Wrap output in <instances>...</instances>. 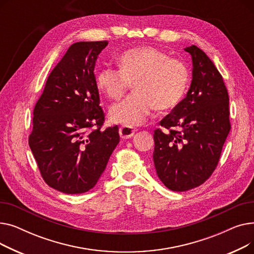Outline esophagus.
Instances as JSON below:
<instances>
[{"label": "esophagus", "instance_id": "esophagus-1", "mask_svg": "<svg viewBox=\"0 0 254 254\" xmlns=\"http://www.w3.org/2000/svg\"><path fill=\"white\" fill-rule=\"evenodd\" d=\"M136 130V127L131 126H122L119 127V135L123 139H129L134 136Z\"/></svg>", "mask_w": 254, "mask_h": 254}]
</instances>
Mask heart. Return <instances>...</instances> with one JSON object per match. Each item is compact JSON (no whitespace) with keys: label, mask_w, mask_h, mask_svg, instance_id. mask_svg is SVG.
Instances as JSON below:
<instances>
[{"label":"heart","mask_w":254,"mask_h":254,"mask_svg":"<svg viewBox=\"0 0 254 254\" xmlns=\"http://www.w3.org/2000/svg\"><path fill=\"white\" fill-rule=\"evenodd\" d=\"M190 82L186 64L155 47L131 48L119 57V69L106 65L97 75V85L110 100L122 98L130 83L132 92L110 110L112 122L136 126L151 111H167L179 104Z\"/></svg>","instance_id":"heart-1"}]
</instances>
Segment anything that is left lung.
<instances>
[{"label": "left lung", "instance_id": "1", "mask_svg": "<svg viewBox=\"0 0 254 254\" xmlns=\"http://www.w3.org/2000/svg\"><path fill=\"white\" fill-rule=\"evenodd\" d=\"M185 51L192 58L190 88L153 135L157 176L173 191L197 188L211 177L231 129L221 74L202 49L191 45Z\"/></svg>", "mask_w": 254, "mask_h": 254}]
</instances>
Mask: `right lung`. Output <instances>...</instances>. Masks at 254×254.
<instances>
[{
  "label": "right lung",
  "instance_id": "1",
  "mask_svg": "<svg viewBox=\"0 0 254 254\" xmlns=\"http://www.w3.org/2000/svg\"><path fill=\"white\" fill-rule=\"evenodd\" d=\"M108 41L72 44L36 103L29 145L43 180L77 194L95 186L119 143L118 127L102 129L95 64Z\"/></svg>",
  "mask_w": 254,
  "mask_h": 254
}]
</instances>
